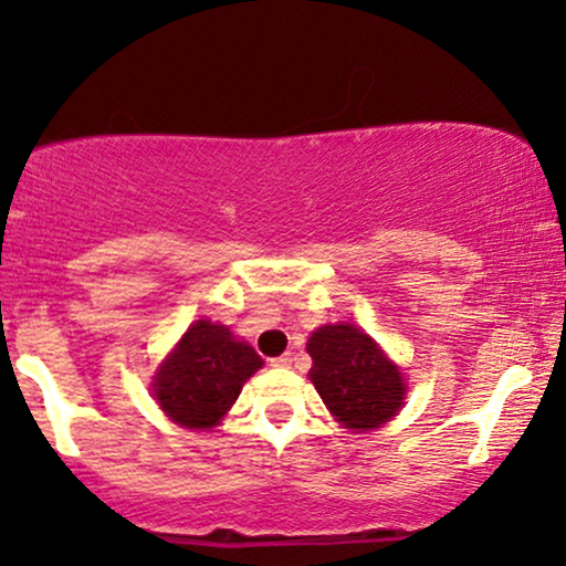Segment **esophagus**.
<instances>
[{"label": "esophagus", "mask_w": 566, "mask_h": 566, "mask_svg": "<svg viewBox=\"0 0 566 566\" xmlns=\"http://www.w3.org/2000/svg\"><path fill=\"white\" fill-rule=\"evenodd\" d=\"M270 363H273L275 368H289L291 363H293V358H291V355H281V358H273Z\"/></svg>", "instance_id": "34e87169"}]
</instances>
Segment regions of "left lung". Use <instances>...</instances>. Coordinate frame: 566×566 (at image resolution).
Returning <instances> with one entry per match:
<instances>
[{"label":"left lung","mask_w":566,"mask_h":566,"mask_svg":"<svg viewBox=\"0 0 566 566\" xmlns=\"http://www.w3.org/2000/svg\"><path fill=\"white\" fill-rule=\"evenodd\" d=\"M308 378L339 424L376 430L401 409L407 384L374 337L355 324H324L308 337Z\"/></svg>","instance_id":"obj_1"}]
</instances>
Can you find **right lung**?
I'll use <instances>...</instances> for the list:
<instances>
[{
    "instance_id": "1",
    "label": "right lung",
    "mask_w": 566,
    "mask_h": 566,
    "mask_svg": "<svg viewBox=\"0 0 566 566\" xmlns=\"http://www.w3.org/2000/svg\"><path fill=\"white\" fill-rule=\"evenodd\" d=\"M262 358L229 327L198 319L154 376L151 391L169 420L188 430H208L234 405Z\"/></svg>"
}]
</instances>
